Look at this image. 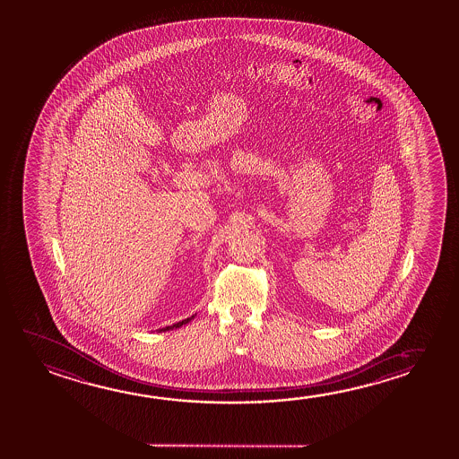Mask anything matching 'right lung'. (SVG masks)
Here are the masks:
<instances>
[{
	"label": "right lung",
	"mask_w": 459,
	"mask_h": 459,
	"mask_svg": "<svg viewBox=\"0 0 459 459\" xmlns=\"http://www.w3.org/2000/svg\"><path fill=\"white\" fill-rule=\"evenodd\" d=\"M190 320H192V316H190V318H186V320H182V322H179V324H174L171 325V326H166V328H161V330L160 331H169L174 330V328H179V326H182V325L188 324Z\"/></svg>",
	"instance_id": "obj_1"
}]
</instances>
